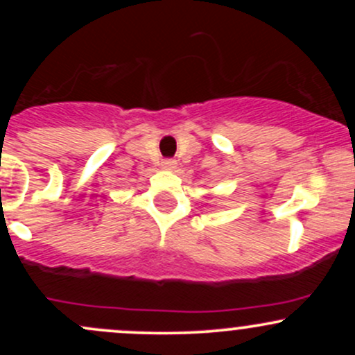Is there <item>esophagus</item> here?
I'll return each mask as SVG.
<instances>
[{
	"mask_svg": "<svg viewBox=\"0 0 355 355\" xmlns=\"http://www.w3.org/2000/svg\"><path fill=\"white\" fill-rule=\"evenodd\" d=\"M162 168L170 170V172H172V170L177 168V162H175V160H164V162H162Z\"/></svg>",
	"mask_w": 355,
	"mask_h": 355,
	"instance_id": "34e87169",
	"label": "esophagus"
}]
</instances>
